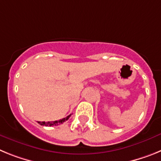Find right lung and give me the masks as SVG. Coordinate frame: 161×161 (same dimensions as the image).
I'll list each match as a JSON object with an SVG mask.
<instances>
[{
	"label": "right lung",
	"mask_w": 161,
	"mask_h": 161,
	"mask_svg": "<svg viewBox=\"0 0 161 161\" xmlns=\"http://www.w3.org/2000/svg\"><path fill=\"white\" fill-rule=\"evenodd\" d=\"M71 114L67 116L66 118H64L62 119H59L58 121H54V122H38V123L41 125V126H57L59 124H62L64 122H66L69 118H70Z\"/></svg>",
	"instance_id": "right-lung-1"
}]
</instances>
